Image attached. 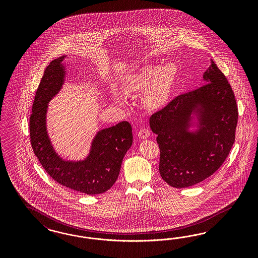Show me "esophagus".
<instances>
[{"label":"esophagus","mask_w":258,"mask_h":258,"mask_svg":"<svg viewBox=\"0 0 258 258\" xmlns=\"http://www.w3.org/2000/svg\"><path fill=\"white\" fill-rule=\"evenodd\" d=\"M149 135H150V133H149V130L145 128V127L141 128L138 133V137L141 139H147V138H149Z\"/></svg>","instance_id":"1"}]
</instances>
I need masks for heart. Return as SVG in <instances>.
I'll return each mask as SVG.
<instances>
[{
  "label": "heart",
  "instance_id": "heart-1",
  "mask_svg": "<svg viewBox=\"0 0 258 258\" xmlns=\"http://www.w3.org/2000/svg\"><path fill=\"white\" fill-rule=\"evenodd\" d=\"M176 77L177 66L174 63L149 65L126 76L124 88L126 94H146V105L149 109H159L168 101ZM113 97L124 103V98L116 91H113Z\"/></svg>",
  "mask_w": 258,
  "mask_h": 258
}]
</instances>
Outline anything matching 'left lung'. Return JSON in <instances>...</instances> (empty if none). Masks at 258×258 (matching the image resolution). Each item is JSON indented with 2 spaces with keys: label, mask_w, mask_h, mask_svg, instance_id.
<instances>
[{
  "label": "left lung",
  "mask_w": 258,
  "mask_h": 258,
  "mask_svg": "<svg viewBox=\"0 0 258 258\" xmlns=\"http://www.w3.org/2000/svg\"><path fill=\"white\" fill-rule=\"evenodd\" d=\"M203 81L149 118L160 148V174L172 187H189L210 177L234 145L238 119L234 92L212 59Z\"/></svg>",
  "instance_id": "left-lung-1"
}]
</instances>
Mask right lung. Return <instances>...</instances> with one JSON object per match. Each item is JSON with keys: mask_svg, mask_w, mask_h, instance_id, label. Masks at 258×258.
<instances>
[{"mask_svg": "<svg viewBox=\"0 0 258 258\" xmlns=\"http://www.w3.org/2000/svg\"><path fill=\"white\" fill-rule=\"evenodd\" d=\"M65 57L52 60L39 82L29 121L32 149L45 171L59 184L87 195L101 194L117 180L123 158L133 145V128L123 121L99 131L90 153L81 161H66L55 152L47 133V109L65 82Z\"/></svg>", "mask_w": 258, "mask_h": 258, "instance_id": "add662e5", "label": "right lung"}]
</instances>
